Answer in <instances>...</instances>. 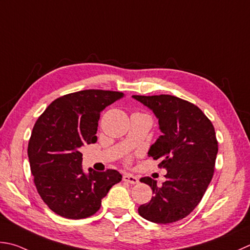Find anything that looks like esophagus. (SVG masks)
<instances>
[{
    "instance_id": "34e87169",
    "label": "esophagus",
    "mask_w": 250,
    "mask_h": 250,
    "mask_svg": "<svg viewBox=\"0 0 250 250\" xmlns=\"http://www.w3.org/2000/svg\"><path fill=\"white\" fill-rule=\"evenodd\" d=\"M123 181L126 183L133 184V185H135V184H138V182H139L137 177L134 175H130V174H125V175L123 176Z\"/></svg>"
}]
</instances>
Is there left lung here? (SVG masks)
<instances>
[{
  "instance_id": "8db88e82",
  "label": "left lung",
  "mask_w": 250,
  "mask_h": 250,
  "mask_svg": "<svg viewBox=\"0 0 250 250\" xmlns=\"http://www.w3.org/2000/svg\"><path fill=\"white\" fill-rule=\"evenodd\" d=\"M152 110L162 135L148 154L160 160L167 171L162 186L151 177L140 182L152 189L153 197L141 205L138 213L154 223L167 224L189 214L204 197L212 180L218 153L214 127L198 106L169 95L133 96Z\"/></svg>"
}]
</instances>
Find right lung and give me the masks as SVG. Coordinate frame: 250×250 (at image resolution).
Segmentation results:
<instances>
[{
  "mask_svg": "<svg viewBox=\"0 0 250 250\" xmlns=\"http://www.w3.org/2000/svg\"><path fill=\"white\" fill-rule=\"evenodd\" d=\"M124 93L89 89L60 97L32 128L28 158L42 200L63 218H88L100 209L110 188L122 181L116 169L83 171L81 147L97 141L100 113Z\"/></svg>",
  "mask_w": 250,
  "mask_h": 250,
  "instance_id": "right-lung-1",
  "label": "right lung"
}]
</instances>
